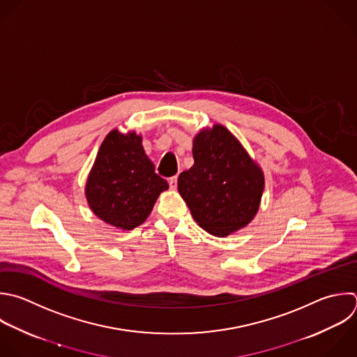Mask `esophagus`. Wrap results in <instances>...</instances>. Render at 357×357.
<instances>
[{
    "label": "esophagus",
    "mask_w": 357,
    "mask_h": 357,
    "mask_svg": "<svg viewBox=\"0 0 357 357\" xmlns=\"http://www.w3.org/2000/svg\"><path fill=\"white\" fill-rule=\"evenodd\" d=\"M169 185L172 190H174L177 187V176H173L169 178Z\"/></svg>",
    "instance_id": "esophagus-1"
}]
</instances>
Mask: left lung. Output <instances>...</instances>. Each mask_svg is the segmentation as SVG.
<instances>
[{"instance_id":"1","label":"left lung","mask_w":357,"mask_h":357,"mask_svg":"<svg viewBox=\"0 0 357 357\" xmlns=\"http://www.w3.org/2000/svg\"><path fill=\"white\" fill-rule=\"evenodd\" d=\"M194 165L180 173L178 192L195 222L226 237L257 215L265 178L238 139L223 126L201 130L192 141Z\"/></svg>"}]
</instances>
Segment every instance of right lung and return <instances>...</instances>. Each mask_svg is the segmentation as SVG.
<instances>
[{
  "label": "right lung",
  "instance_id": "obj_1",
  "mask_svg": "<svg viewBox=\"0 0 357 357\" xmlns=\"http://www.w3.org/2000/svg\"><path fill=\"white\" fill-rule=\"evenodd\" d=\"M167 188V181L155 173L144 151L142 137L113 130L100 145L85 195L99 219L132 230L146 220L158 197Z\"/></svg>",
  "mask_w": 357,
  "mask_h": 357
}]
</instances>
